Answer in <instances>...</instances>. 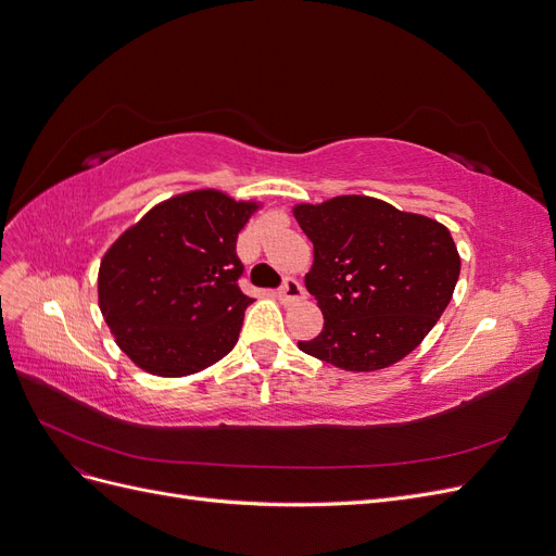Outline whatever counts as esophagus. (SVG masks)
<instances>
[{"label":"esophagus","mask_w":556,"mask_h":556,"mask_svg":"<svg viewBox=\"0 0 556 556\" xmlns=\"http://www.w3.org/2000/svg\"><path fill=\"white\" fill-rule=\"evenodd\" d=\"M304 296H306L304 285H301V282L294 280V278L285 280L282 288L278 290V299L282 301V304H296V301H301Z\"/></svg>","instance_id":"1"}]
</instances>
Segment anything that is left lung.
Wrapping results in <instances>:
<instances>
[{
	"label": "left lung",
	"instance_id": "8db88e82",
	"mask_svg": "<svg viewBox=\"0 0 556 556\" xmlns=\"http://www.w3.org/2000/svg\"><path fill=\"white\" fill-rule=\"evenodd\" d=\"M313 243L306 290L325 327L299 350L343 371H378L425 341L447 308L462 260L450 229L376 197L296 204Z\"/></svg>",
	"mask_w": 556,
	"mask_h": 556
}]
</instances>
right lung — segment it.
Returning a JSON list of instances; mask_svg holds the SVG:
<instances>
[{"mask_svg": "<svg viewBox=\"0 0 556 556\" xmlns=\"http://www.w3.org/2000/svg\"><path fill=\"white\" fill-rule=\"evenodd\" d=\"M260 201L192 190L160 201L99 264L97 294L125 355L160 378L220 362L239 341L250 296L239 290V231Z\"/></svg>", "mask_w": 556, "mask_h": 556, "instance_id": "right-lung-1", "label": "right lung"}]
</instances>
